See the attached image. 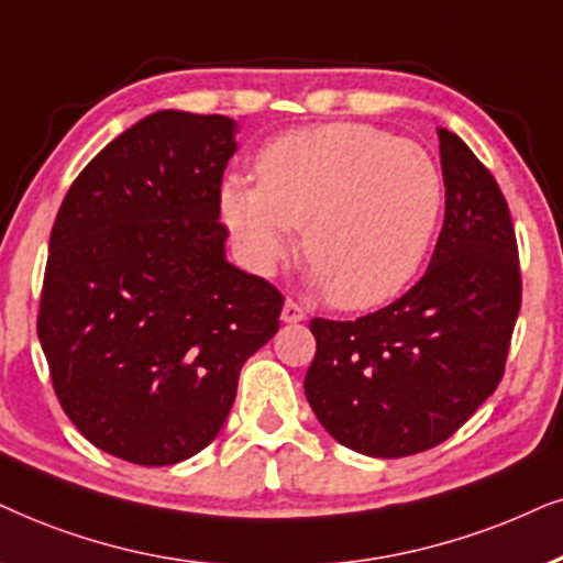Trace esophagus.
Listing matches in <instances>:
<instances>
[{"instance_id":"34e87169","label":"esophagus","mask_w":563,"mask_h":563,"mask_svg":"<svg viewBox=\"0 0 563 563\" xmlns=\"http://www.w3.org/2000/svg\"><path fill=\"white\" fill-rule=\"evenodd\" d=\"M280 319L286 324H296V322H303L306 319V311L298 306L294 298H288L286 303H283V311H280Z\"/></svg>"}]
</instances>
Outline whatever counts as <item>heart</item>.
Here are the masks:
<instances>
[{
    "mask_svg": "<svg viewBox=\"0 0 563 563\" xmlns=\"http://www.w3.org/2000/svg\"><path fill=\"white\" fill-rule=\"evenodd\" d=\"M257 187L229 179L220 212L249 265L267 273L294 229L317 286L340 309L400 294L429 254L444 184L421 145L368 124L306 126L267 142Z\"/></svg>",
    "mask_w": 563,
    "mask_h": 563,
    "instance_id": "heart-1",
    "label": "heart"
}]
</instances>
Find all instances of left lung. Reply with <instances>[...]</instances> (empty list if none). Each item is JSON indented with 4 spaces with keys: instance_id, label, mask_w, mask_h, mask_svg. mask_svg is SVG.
Returning <instances> with one entry per match:
<instances>
[{
    "instance_id": "1",
    "label": "left lung",
    "mask_w": 563,
    "mask_h": 563,
    "mask_svg": "<svg viewBox=\"0 0 563 563\" xmlns=\"http://www.w3.org/2000/svg\"><path fill=\"white\" fill-rule=\"evenodd\" d=\"M439 153L446 208L426 275L374 314L309 324L306 400L332 439L368 457L450 439L499 387L522 303L499 184L454 132L439 130Z\"/></svg>"
}]
</instances>
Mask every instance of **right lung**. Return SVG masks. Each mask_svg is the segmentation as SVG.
Returning <instances> with one entry per match:
<instances>
[{"mask_svg": "<svg viewBox=\"0 0 563 563\" xmlns=\"http://www.w3.org/2000/svg\"><path fill=\"white\" fill-rule=\"evenodd\" d=\"M236 122L158 111L109 142L56 212L38 340L90 444L163 467L223 429L283 296L225 260L220 184Z\"/></svg>", "mask_w": 563, "mask_h": 563, "instance_id": "obj_1", "label": "right lung"}]
</instances>
